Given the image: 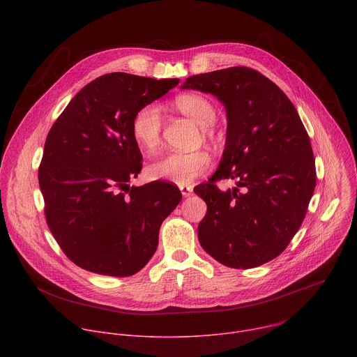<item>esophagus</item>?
Here are the masks:
<instances>
[{"instance_id": "obj_1", "label": "esophagus", "mask_w": 357, "mask_h": 357, "mask_svg": "<svg viewBox=\"0 0 357 357\" xmlns=\"http://www.w3.org/2000/svg\"><path fill=\"white\" fill-rule=\"evenodd\" d=\"M179 190H181V193H182L183 197H188V196L192 193L193 188H192V186H179Z\"/></svg>"}]
</instances>
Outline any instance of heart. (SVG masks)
<instances>
[{
  "instance_id": "obj_1",
  "label": "heart",
  "mask_w": 357,
  "mask_h": 357,
  "mask_svg": "<svg viewBox=\"0 0 357 357\" xmlns=\"http://www.w3.org/2000/svg\"><path fill=\"white\" fill-rule=\"evenodd\" d=\"M176 109L202 127H211L216 121V109L211 101L197 94H183L175 100ZM162 116L155 105L141 107L132 117L131 135L134 142L145 152L154 151L161 141ZM211 155L206 151L168 152L146 168L152 179H164L181 186L192 183L211 167Z\"/></svg>"
}]
</instances>
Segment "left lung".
Wrapping results in <instances>:
<instances>
[{
  "instance_id": "obj_1",
  "label": "left lung",
  "mask_w": 357,
  "mask_h": 357,
  "mask_svg": "<svg viewBox=\"0 0 357 357\" xmlns=\"http://www.w3.org/2000/svg\"><path fill=\"white\" fill-rule=\"evenodd\" d=\"M181 89L218 97L226 109L222 161L193 190L206 202L199 243L220 264L259 267L287 248L307 215L317 185L311 141L291 100L250 68L190 76ZM220 178L238 186L222 192Z\"/></svg>"
}]
</instances>
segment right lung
<instances>
[{
	"label": "right lung",
	"mask_w": 357,
	"mask_h": 357,
	"mask_svg": "<svg viewBox=\"0 0 357 357\" xmlns=\"http://www.w3.org/2000/svg\"><path fill=\"white\" fill-rule=\"evenodd\" d=\"M178 83L103 75L70 100L50 128L38 175L46 223L80 268L128 277L154 256L160 227L182 195L160 181L128 185L142 168L131 121Z\"/></svg>",
	"instance_id": "add662e5"
}]
</instances>
